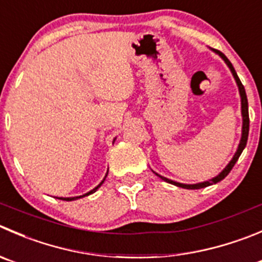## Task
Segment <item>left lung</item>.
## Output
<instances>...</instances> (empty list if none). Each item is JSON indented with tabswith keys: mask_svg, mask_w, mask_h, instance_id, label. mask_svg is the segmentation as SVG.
<instances>
[{
	"mask_svg": "<svg viewBox=\"0 0 262 262\" xmlns=\"http://www.w3.org/2000/svg\"><path fill=\"white\" fill-rule=\"evenodd\" d=\"M216 53H219L220 56H222L223 60L227 62V65L229 67L230 72L233 73V75H234V79L235 82H237L238 84V88H239V95H241V100H242V116H243V129H242V138H241V143L239 146H238V149L237 152H235L234 157L232 159V161L228 164V166L225 167L224 170H223L222 172H220L217 177H215L214 179L209 180V182H204V183H199V184H182V183H177V182H172V180L167 179V178H164L161 177V175H159L160 178H161L162 180H165V182L167 183H171V184L177 185V187H182V188H185V189H200V188H205V187H209V185L214 184V183H217L220 182V180L224 179L225 177H227L228 174L230 172V170L233 169V166L235 165V162H237V160L239 159L241 154H242V151L245 149L246 144H247V139H248V132H250V116H248V102H247V96H246V91H245V87H243L242 82L239 80V78H238L237 73H235L234 68H233L232 62H230L229 60L227 58V56L224 55V53H222L220 51H216Z\"/></svg>",
	"mask_w": 262,
	"mask_h": 262,
	"instance_id": "8db88e82",
	"label": "left lung"
}]
</instances>
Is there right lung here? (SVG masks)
I'll use <instances>...</instances> for the list:
<instances>
[{
  "mask_svg": "<svg viewBox=\"0 0 262 262\" xmlns=\"http://www.w3.org/2000/svg\"><path fill=\"white\" fill-rule=\"evenodd\" d=\"M106 177H107V174H106ZM105 177V178H106ZM103 182H105V179H103L102 180V182H101L100 183V184H98L97 185V187H96L95 188V189H92V190H91V192H88V193H85V194H83V195H79V197H68V199H62V197H61V199L60 200H65V201H74V200H78V199H80V197H85V195H90V194H92V193H95L96 192V190H97L98 189V188H100L101 187V185H102V183Z\"/></svg>",
  "mask_w": 262,
  "mask_h": 262,
  "instance_id": "1",
  "label": "right lung"
}]
</instances>
